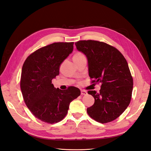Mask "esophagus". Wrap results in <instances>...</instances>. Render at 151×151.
I'll return each mask as SVG.
<instances>
[{
	"instance_id": "1",
	"label": "esophagus",
	"mask_w": 151,
	"mask_h": 151,
	"mask_svg": "<svg viewBox=\"0 0 151 151\" xmlns=\"http://www.w3.org/2000/svg\"><path fill=\"white\" fill-rule=\"evenodd\" d=\"M87 94H88V93H87L86 91H85V90H81V94L82 95H86Z\"/></svg>"
}]
</instances>
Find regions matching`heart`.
I'll list each match as a JSON object with an SVG mask.
<instances>
[{
    "instance_id": "obj_1",
    "label": "heart",
    "mask_w": 151,
    "mask_h": 151,
    "mask_svg": "<svg viewBox=\"0 0 151 151\" xmlns=\"http://www.w3.org/2000/svg\"><path fill=\"white\" fill-rule=\"evenodd\" d=\"M82 56H84V55L81 53H77L74 56V57H82Z\"/></svg>"
}]
</instances>
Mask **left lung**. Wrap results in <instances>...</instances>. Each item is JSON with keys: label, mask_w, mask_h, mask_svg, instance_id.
<instances>
[{"label": "left lung", "mask_w": 151, "mask_h": 151, "mask_svg": "<svg viewBox=\"0 0 151 151\" xmlns=\"http://www.w3.org/2000/svg\"><path fill=\"white\" fill-rule=\"evenodd\" d=\"M75 44L88 58L92 83H101L99 93L88 91L94 103L87 112L98 122H112L125 110L132 98L133 78L126 59L119 50L102 42L81 40Z\"/></svg>", "instance_id": "obj_1"}]
</instances>
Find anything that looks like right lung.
Instances as JSON below:
<instances>
[{
  "mask_svg": "<svg viewBox=\"0 0 151 151\" xmlns=\"http://www.w3.org/2000/svg\"><path fill=\"white\" fill-rule=\"evenodd\" d=\"M73 45L74 42H57L40 48L22 65L20 87L24 101L32 114L43 122L53 124L62 120L70 103L81 94L74 86L63 91L52 84L60 64L72 52Z\"/></svg>",
  "mask_w": 151,
  "mask_h": 151,
  "instance_id": "right-lung-1",
  "label": "right lung"
}]
</instances>
